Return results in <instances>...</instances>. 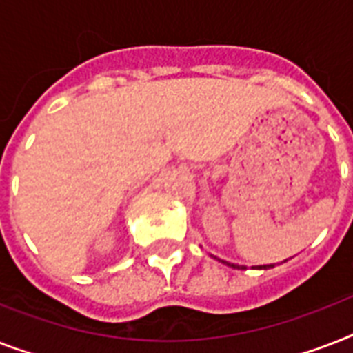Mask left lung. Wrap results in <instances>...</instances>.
Listing matches in <instances>:
<instances>
[{"label":"left lung","mask_w":353,"mask_h":353,"mask_svg":"<svg viewBox=\"0 0 353 353\" xmlns=\"http://www.w3.org/2000/svg\"><path fill=\"white\" fill-rule=\"evenodd\" d=\"M221 262L223 263H227V265H229V268H234V269H240V265H236V263H229V262H225V260H221ZM258 269H271V268H274L273 263H269V265H256Z\"/></svg>","instance_id":"left-lung-1"}]
</instances>
